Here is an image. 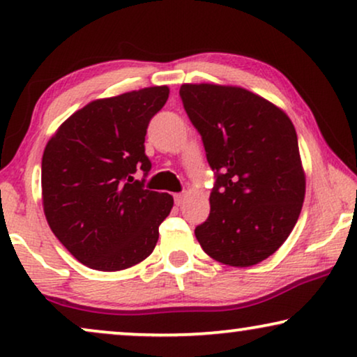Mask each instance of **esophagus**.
<instances>
[{"label":"esophagus","mask_w":357,"mask_h":357,"mask_svg":"<svg viewBox=\"0 0 357 357\" xmlns=\"http://www.w3.org/2000/svg\"><path fill=\"white\" fill-rule=\"evenodd\" d=\"M174 202L177 206H182L183 202H185V195L183 193H175L174 195Z\"/></svg>","instance_id":"1"}]
</instances>
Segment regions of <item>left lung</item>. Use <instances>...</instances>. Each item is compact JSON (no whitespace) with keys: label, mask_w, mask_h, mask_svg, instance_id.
<instances>
[{"label":"left lung","mask_w":357,"mask_h":357,"mask_svg":"<svg viewBox=\"0 0 357 357\" xmlns=\"http://www.w3.org/2000/svg\"><path fill=\"white\" fill-rule=\"evenodd\" d=\"M180 97L216 172L211 213L195 236L219 263L257 265L289 237L304 203L294 125L275 104L242 87L182 84Z\"/></svg>","instance_id":"8db88e82"}]
</instances>
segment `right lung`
<instances>
[{"label": "right lung", "mask_w": 357, "mask_h": 357, "mask_svg": "<svg viewBox=\"0 0 357 357\" xmlns=\"http://www.w3.org/2000/svg\"><path fill=\"white\" fill-rule=\"evenodd\" d=\"M169 99L167 86L92 100L52 136L42 158L43 213L82 265L120 271L153 253L174 198L144 190V136Z\"/></svg>", "instance_id": "add662e5"}]
</instances>
